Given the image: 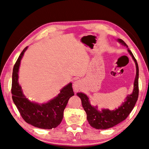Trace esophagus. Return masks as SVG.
I'll return each instance as SVG.
<instances>
[{"label":"esophagus","mask_w":149,"mask_h":149,"mask_svg":"<svg viewBox=\"0 0 149 149\" xmlns=\"http://www.w3.org/2000/svg\"><path fill=\"white\" fill-rule=\"evenodd\" d=\"M81 86H82V83H81V81L77 80V81H74V82L73 83V86H72V87H73L74 91L75 92H78L79 90L81 89Z\"/></svg>","instance_id":"34e87169"}]
</instances>
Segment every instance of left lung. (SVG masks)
I'll return each instance as SVG.
<instances>
[{
  "mask_svg": "<svg viewBox=\"0 0 149 149\" xmlns=\"http://www.w3.org/2000/svg\"><path fill=\"white\" fill-rule=\"evenodd\" d=\"M118 40L119 42L121 43L123 45L128 47V45L123 40L118 39ZM128 50L129 53L131 54L136 64V77L135 83H134L133 93L126 97V100L118 109H116L115 111L102 109V111H99L97 109V107H94L91 106V104H90L88 98L85 94L81 92L77 93V95L81 100L82 106L86 113V119L88 121L89 125L94 128L98 130L108 129L124 121L133 110L138 100L139 93V66H138L136 60L131 50L129 49Z\"/></svg>",
  "mask_w": 149,
  "mask_h": 149,
  "instance_id": "obj_1",
  "label": "left lung"
}]
</instances>
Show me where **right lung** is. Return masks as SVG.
<instances>
[{
    "mask_svg": "<svg viewBox=\"0 0 149 149\" xmlns=\"http://www.w3.org/2000/svg\"><path fill=\"white\" fill-rule=\"evenodd\" d=\"M27 48L26 47L23 49L13 68L11 87L13 100L21 117L28 124L42 129L56 128L63 120L64 110L69 99L74 95L72 83L64 86L56 97L46 104L40 105L29 101L23 95L18 83L20 61Z\"/></svg>",
    "mask_w": 149,
    "mask_h": 149,
    "instance_id": "add662e5",
    "label": "right lung"
}]
</instances>
